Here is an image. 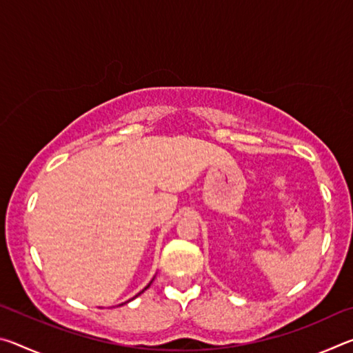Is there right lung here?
Segmentation results:
<instances>
[{"label":"right lung","instance_id":"add662e5","mask_svg":"<svg viewBox=\"0 0 353 353\" xmlns=\"http://www.w3.org/2000/svg\"><path fill=\"white\" fill-rule=\"evenodd\" d=\"M152 280H154V279H152ZM152 280H151V282H149V283H148V286H146V288H145V290H143V291H140V292H139V294H137V296H140V294H141V292H145V291H146V290L149 288V286H151V283H152ZM137 296H135V297H137ZM135 297H132V299H135ZM121 305H123V303H121Z\"/></svg>","mask_w":353,"mask_h":353}]
</instances>
